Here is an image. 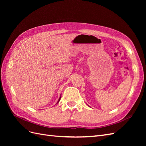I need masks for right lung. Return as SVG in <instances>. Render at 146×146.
I'll list each match as a JSON object with an SVG mask.
<instances>
[{
  "instance_id": "1",
  "label": "right lung",
  "mask_w": 146,
  "mask_h": 146,
  "mask_svg": "<svg viewBox=\"0 0 146 146\" xmlns=\"http://www.w3.org/2000/svg\"><path fill=\"white\" fill-rule=\"evenodd\" d=\"M61 94L60 95V98H59V99H58V102H57V103L56 104H58V102H59V101H60V99H61Z\"/></svg>"
}]
</instances>
